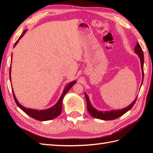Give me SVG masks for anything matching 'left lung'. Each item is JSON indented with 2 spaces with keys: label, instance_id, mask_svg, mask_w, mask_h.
<instances>
[{
  "label": "left lung",
  "instance_id": "obj_1",
  "mask_svg": "<svg viewBox=\"0 0 153 153\" xmlns=\"http://www.w3.org/2000/svg\"><path fill=\"white\" fill-rule=\"evenodd\" d=\"M134 52L138 55L140 60V64H141V69H142V82H143V79H144V53L143 51L142 50L141 46H140L139 43L137 42L136 45L134 48ZM141 84V86H142ZM85 98H86V102H87V109L88 111V113H90V115L92 116L93 117L97 118V119H99V120H115L118 117L122 116L123 114H125L126 113L128 112V111L131 109L134 105L135 104V102L136 101L137 97L135 98V100L131 103L130 105L128 107L124 108H121V109H117V110H111V111H99L96 109V108L93 107L91 103H90V101L89 100V97L86 93H85Z\"/></svg>",
  "mask_w": 153,
  "mask_h": 153
}]
</instances>
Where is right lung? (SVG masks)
Instances as JSON below:
<instances>
[{"instance_id":"1","label":"right lung","mask_w":153,"mask_h":153,"mask_svg":"<svg viewBox=\"0 0 153 153\" xmlns=\"http://www.w3.org/2000/svg\"><path fill=\"white\" fill-rule=\"evenodd\" d=\"M26 32H27V30H25L24 32H23L22 34L20 36L19 39H18L16 41V42L15 43L13 48L17 45V44L19 42V40L23 37V36H24V34ZM12 56H13V55H11V61H12ZM11 67H10V71H9L10 81H11ZM76 80H74V81L69 83V84H67L65 87L63 93H62L61 97L59 99L57 102H56V104L54 106H53L52 107L46 108V109H44V110H37V109H32V108H28L24 107V106H22V105H20L19 102H18L16 97H15L14 92H13V89H12V91H13V94L15 101V102H16L17 105L21 108V109L24 111V112L26 113L27 115L30 116L31 117H32L33 119H35V120H38V121H48V120H53V119L57 117L58 116L60 115L61 111H62V103H63V99L65 97V95L66 93L68 92L69 90H70L71 88L74 85L76 84Z\"/></svg>"}]
</instances>
